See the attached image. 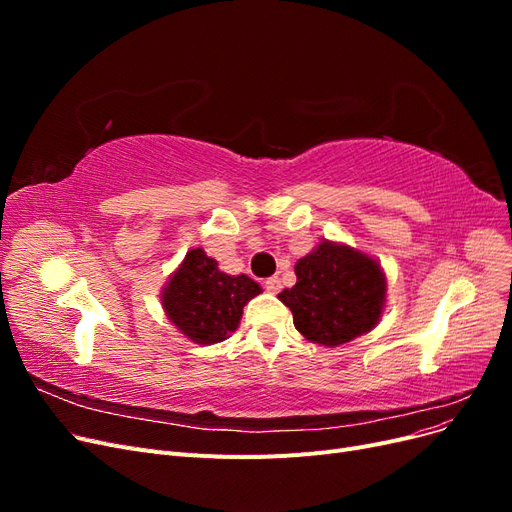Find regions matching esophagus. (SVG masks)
<instances>
[{"instance_id": "obj_1", "label": "esophagus", "mask_w": 512, "mask_h": 512, "mask_svg": "<svg viewBox=\"0 0 512 512\" xmlns=\"http://www.w3.org/2000/svg\"><path fill=\"white\" fill-rule=\"evenodd\" d=\"M265 288L271 292V294H275V292H280L282 290V280L277 275H273V277H269V280H265Z\"/></svg>"}]
</instances>
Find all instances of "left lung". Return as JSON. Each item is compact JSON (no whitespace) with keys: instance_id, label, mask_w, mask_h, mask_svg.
Returning <instances> with one entry per match:
<instances>
[{"instance_id":"8db88e82","label":"left lung","mask_w":512,"mask_h":512,"mask_svg":"<svg viewBox=\"0 0 512 512\" xmlns=\"http://www.w3.org/2000/svg\"><path fill=\"white\" fill-rule=\"evenodd\" d=\"M297 284L277 294L297 331L314 344L342 346L376 327L386 277L378 262L348 245L322 241L297 265Z\"/></svg>"}]
</instances>
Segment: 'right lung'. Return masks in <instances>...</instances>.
I'll use <instances>...</instances> for the list:
<instances>
[{
	"label": "right lung",
	"mask_w": 512,
	"mask_h": 512,
	"mask_svg": "<svg viewBox=\"0 0 512 512\" xmlns=\"http://www.w3.org/2000/svg\"><path fill=\"white\" fill-rule=\"evenodd\" d=\"M262 288L247 275H226L218 262L196 247L162 290L168 320L196 344H218L239 327L243 307Z\"/></svg>",
	"instance_id": "1"
}]
</instances>
